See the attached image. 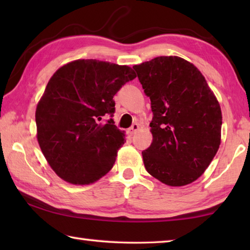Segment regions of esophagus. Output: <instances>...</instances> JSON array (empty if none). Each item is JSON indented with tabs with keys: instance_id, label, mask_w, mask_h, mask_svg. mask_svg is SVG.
<instances>
[{
	"instance_id": "1",
	"label": "esophagus",
	"mask_w": 250,
	"mask_h": 250,
	"mask_svg": "<svg viewBox=\"0 0 250 250\" xmlns=\"http://www.w3.org/2000/svg\"><path fill=\"white\" fill-rule=\"evenodd\" d=\"M139 130V125L138 124H133L132 125L130 126V128L128 129V134L129 135H133L137 131Z\"/></svg>"
}]
</instances>
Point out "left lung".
I'll list each match as a JSON object with an SVG mask.
<instances>
[{"mask_svg": "<svg viewBox=\"0 0 250 250\" xmlns=\"http://www.w3.org/2000/svg\"><path fill=\"white\" fill-rule=\"evenodd\" d=\"M151 100L153 135L142 151L146 170L162 183L183 186L208 167L221 145L222 111L204 76L176 56L133 66Z\"/></svg>", "mask_w": 250, "mask_h": 250, "instance_id": "obj_1", "label": "left lung"}]
</instances>
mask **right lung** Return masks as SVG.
<instances>
[{
    "label": "right lung",
    "instance_id": "1",
    "mask_svg": "<svg viewBox=\"0 0 250 250\" xmlns=\"http://www.w3.org/2000/svg\"><path fill=\"white\" fill-rule=\"evenodd\" d=\"M135 77L128 66L78 59L49 79L36 108L37 140L59 177L86 185L111 170L125 142L112 119L113 96ZM104 116L109 119L101 124Z\"/></svg>",
    "mask_w": 250,
    "mask_h": 250
}]
</instances>
